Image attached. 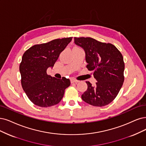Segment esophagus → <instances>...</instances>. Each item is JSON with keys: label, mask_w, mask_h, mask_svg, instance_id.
I'll list each match as a JSON object with an SVG mask.
<instances>
[{"label": "esophagus", "mask_w": 146, "mask_h": 146, "mask_svg": "<svg viewBox=\"0 0 146 146\" xmlns=\"http://www.w3.org/2000/svg\"><path fill=\"white\" fill-rule=\"evenodd\" d=\"M79 81L76 79H71V83H78Z\"/></svg>", "instance_id": "34e87169"}]
</instances>
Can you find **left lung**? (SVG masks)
<instances>
[{"label":"left lung","mask_w":146,"mask_h":146,"mask_svg":"<svg viewBox=\"0 0 146 146\" xmlns=\"http://www.w3.org/2000/svg\"><path fill=\"white\" fill-rule=\"evenodd\" d=\"M74 43L84 48L87 68L93 71L98 82L88 88L82 99L91 105L104 106L114 100L124 82L125 63L121 52L111 43L102 42L90 37H74Z\"/></svg>","instance_id":"8db88e82"}]
</instances>
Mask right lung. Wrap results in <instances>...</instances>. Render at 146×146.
Instances as JSON below:
<instances>
[{
  "mask_svg": "<svg viewBox=\"0 0 146 146\" xmlns=\"http://www.w3.org/2000/svg\"><path fill=\"white\" fill-rule=\"evenodd\" d=\"M72 40V37L55 39L34 45L24 53L19 67L21 86L35 105L49 107L58 104L70 86L68 79L52 77L47 74V69L53 67Z\"/></svg>",
  "mask_w": 146,
  "mask_h": 146,
  "instance_id": "add662e5",
  "label": "right lung"
}]
</instances>
